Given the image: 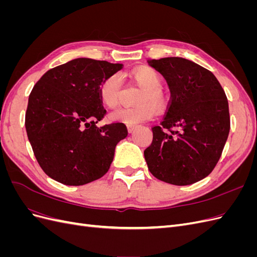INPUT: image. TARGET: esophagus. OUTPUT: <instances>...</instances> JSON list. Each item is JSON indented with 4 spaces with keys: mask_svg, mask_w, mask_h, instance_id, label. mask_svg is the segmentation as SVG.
I'll list each match as a JSON object with an SVG mask.
<instances>
[{
    "mask_svg": "<svg viewBox=\"0 0 257 257\" xmlns=\"http://www.w3.org/2000/svg\"><path fill=\"white\" fill-rule=\"evenodd\" d=\"M135 128H136V125H127L128 133H133V132L135 131Z\"/></svg>",
    "mask_w": 257,
    "mask_h": 257,
    "instance_id": "obj_1",
    "label": "esophagus"
}]
</instances>
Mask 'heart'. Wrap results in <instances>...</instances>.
<instances>
[{"label":"heart","instance_id":"obj_1","mask_svg":"<svg viewBox=\"0 0 257 257\" xmlns=\"http://www.w3.org/2000/svg\"><path fill=\"white\" fill-rule=\"evenodd\" d=\"M131 77L136 83L144 88L139 94L136 103L141 104L136 107H125L116 109L108 115L111 122H119L133 125L145 122L153 118L155 109L152 105L160 107L163 102L161 94L162 79L160 75L148 67H139L131 72ZM122 89V78L119 74L108 76L100 83L98 89V96L102 103L107 108H114L119 103V96Z\"/></svg>","mask_w":257,"mask_h":257}]
</instances>
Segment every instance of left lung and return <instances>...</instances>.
Here are the masks:
<instances>
[{"label": "left lung", "instance_id": "1", "mask_svg": "<svg viewBox=\"0 0 257 257\" xmlns=\"http://www.w3.org/2000/svg\"><path fill=\"white\" fill-rule=\"evenodd\" d=\"M148 62L164 76L170 91L164 119L152 127V143L144 152L148 168L161 181L195 183L214 169L227 141V97L215 76L190 60Z\"/></svg>", "mask_w": 257, "mask_h": 257}]
</instances>
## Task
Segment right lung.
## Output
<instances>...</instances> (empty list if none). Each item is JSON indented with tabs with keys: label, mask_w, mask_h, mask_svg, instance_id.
Wrapping results in <instances>:
<instances>
[{
	"label": "right lung",
	"mask_w": 257,
	"mask_h": 257,
	"mask_svg": "<svg viewBox=\"0 0 257 257\" xmlns=\"http://www.w3.org/2000/svg\"><path fill=\"white\" fill-rule=\"evenodd\" d=\"M122 66L78 58L49 69L35 83L26 130L38 164L53 180L83 185L108 172L114 148L127 136V128L119 122L96 126L106 114L98 89Z\"/></svg>",
	"instance_id": "right-lung-1"
}]
</instances>
